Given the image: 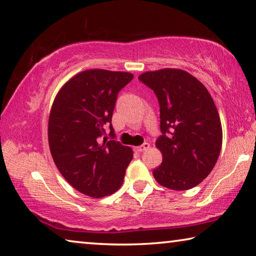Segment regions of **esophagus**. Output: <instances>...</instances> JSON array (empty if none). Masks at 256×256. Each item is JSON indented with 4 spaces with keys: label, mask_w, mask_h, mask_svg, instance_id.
<instances>
[{
    "label": "esophagus",
    "mask_w": 256,
    "mask_h": 256,
    "mask_svg": "<svg viewBox=\"0 0 256 256\" xmlns=\"http://www.w3.org/2000/svg\"><path fill=\"white\" fill-rule=\"evenodd\" d=\"M149 147H150V144L148 142H144L141 146H139V147H136V152H146L147 149H149Z\"/></svg>",
    "instance_id": "34e87169"
}]
</instances>
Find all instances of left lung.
<instances>
[{
	"label": "left lung",
	"mask_w": 256,
	"mask_h": 256,
	"mask_svg": "<svg viewBox=\"0 0 256 256\" xmlns=\"http://www.w3.org/2000/svg\"><path fill=\"white\" fill-rule=\"evenodd\" d=\"M155 92L160 104V132L156 147L163 162L152 171L160 186L192 189L216 165L222 146V126L216 104L202 83L173 68L139 76Z\"/></svg>",
	"instance_id": "1"
}]
</instances>
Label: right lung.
Masks as SVG:
<instances>
[{
	"instance_id": "add662e5",
	"label": "right lung",
	"mask_w": 256,
	"mask_h": 256,
	"mask_svg": "<svg viewBox=\"0 0 256 256\" xmlns=\"http://www.w3.org/2000/svg\"><path fill=\"white\" fill-rule=\"evenodd\" d=\"M132 80L125 72L84 70L60 88L52 104L48 126L52 158L68 184L86 196L117 192L133 158L132 149L115 140L112 125L117 94Z\"/></svg>"
}]
</instances>
